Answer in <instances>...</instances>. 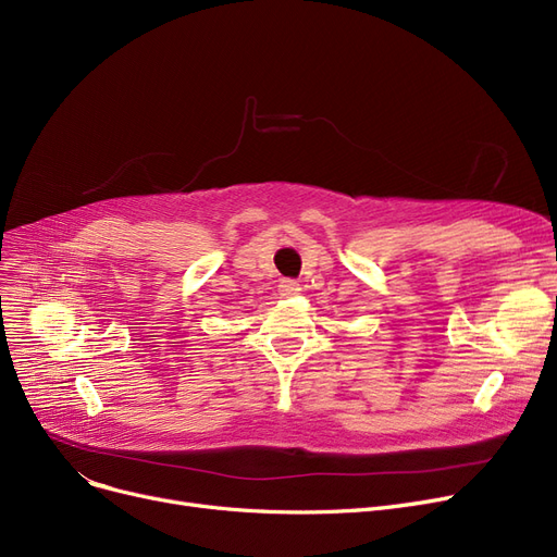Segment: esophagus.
I'll use <instances>...</instances> for the list:
<instances>
[{
  "label": "esophagus",
  "mask_w": 557,
  "mask_h": 557,
  "mask_svg": "<svg viewBox=\"0 0 557 557\" xmlns=\"http://www.w3.org/2000/svg\"><path fill=\"white\" fill-rule=\"evenodd\" d=\"M300 286L294 280H282L280 282V296H296Z\"/></svg>",
  "instance_id": "1"
}]
</instances>
